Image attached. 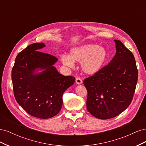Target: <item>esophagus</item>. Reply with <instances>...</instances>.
<instances>
[{
	"instance_id": "esophagus-1",
	"label": "esophagus",
	"mask_w": 146,
	"mask_h": 146,
	"mask_svg": "<svg viewBox=\"0 0 146 146\" xmlns=\"http://www.w3.org/2000/svg\"><path fill=\"white\" fill-rule=\"evenodd\" d=\"M76 83L78 84V85H80V84L82 83V80L80 78V77H77L76 79Z\"/></svg>"
}]
</instances>
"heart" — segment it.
Returning <instances> with one entry per match:
<instances>
[{
	"instance_id": "heart-1",
	"label": "heart",
	"mask_w": 146,
	"mask_h": 146,
	"mask_svg": "<svg viewBox=\"0 0 146 146\" xmlns=\"http://www.w3.org/2000/svg\"><path fill=\"white\" fill-rule=\"evenodd\" d=\"M108 59L107 50L98 44H88L72 48L69 55L61 56L63 64L72 68L74 61L81 62V68L87 75H94L100 72Z\"/></svg>"
}]
</instances>
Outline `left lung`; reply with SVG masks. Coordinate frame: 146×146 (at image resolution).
<instances>
[{
    "label": "left lung",
    "mask_w": 146,
    "mask_h": 146,
    "mask_svg": "<svg viewBox=\"0 0 146 146\" xmlns=\"http://www.w3.org/2000/svg\"><path fill=\"white\" fill-rule=\"evenodd\" d=\"M116 54L100 72L86 78V107L92 116L111 119L122 113L133 99L138 72L133 54L119 40L114 39Z\"/></svg>",
    "instance_id": "1"
}]
</instances>
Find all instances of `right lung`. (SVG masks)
<instances>
[{
    "label": "right lung",
    "instance_id": "1",
    "mask_svg": "<svg viewBox=\"0 0 146 146\" xmlns=\"http://www.w3.org/2000/svg\"><path fill=\"white\" fill-rule=\"evenodd\" d=\"M45 44L33 43L17 55L12 69L17 102L30 115L41 119L55 116L61 109L64 92L75 77L64 76L54 65L56 57L38 51Z\"/></svg>",
    "mask_w": 146,
    "mask_h": 146
}]
</instances>
